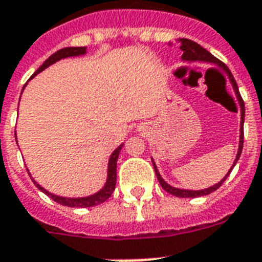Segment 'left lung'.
<instances>
[{
	"label": "left lung",
	"mask_w": 262,
	"mask_h": 262,
	"mask_svg": "<svg viewBox=\"0 0 262 262\" xmlns=\"http://www.w3.org/2000/svg\"><path fill=\"white\" fill-rule=\"evenodd\" d=\"M179 42L181 43L180 49L182 50V60H184V61H190V62H195V61H200V62L216 63V65H219L220 68H223V69L225 70L226 73H228V76H229V81H230V83H232L233 90H234V93H236L237 98H238L239 107H241V124H239V144H238V151H237L236 160H234V162H233V166L229 169V172L226 173L225 177H224V179L221 180L219 184H216V185H213V186H210V188H206V189H201V190H186V189L173 188V186H170L169 184H166V182L164 181V179L161 177V174L158 173V169H157V166H156L155 161L151 160V161H153V166H155V172H156V176H157L158 182H160V185L162 186V189H164V190H166V192L170 193V194L176 195V197H182V199H194V197H200V195L210 194L212 192L217 190L220 186L223 185V182L225 181L226 177L230 174L232 169L234 168V165H236L237 161H238L239 156H241V151H243V145H244V120H245V105H244V101H243V98H241V94H239V92H238V86H237L236 80L233 78L232 73H230V70L228 69V67H226L225 63L221 62L219 58H216V57L213 56V54H210L208 50L204 49L201 45H199V43L194 42V41H192V39L180 38Z\"/></svg>",
	"instance_id": "1"
}]
</instances>
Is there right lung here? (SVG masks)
I'll use <instances>...</instances> for the list:
<instances>
[{
  "instance_id": "right-lung-1",
  "label": "right lung",
  "mask_w": 262,
  "mask_h": 262,
  "mask_svg": "<svg viewBox=\"0 0 262 262\" xmlns=\"http://www.w3.org/2000/svg\"><path fill=\"white\" fill-rule=\"evenodd\" d=\"M85 53H86V48H85V46H78V48H63V49L57 50L54 54H52V56H50L49 58H48V60H46L45 62H43L42 65L36 70V72H34V74H33L32 77L37 76V74L41 73L42 70H45L46 68L53 65V63L57 62V61L62 60V58L82 56V54H85ZM15 141H17V136H15ZM122 146H124V144H121L120 146H118L113 153H112L111 158H109V164H107V179H106V182H105L104 188L101 189V190H98L97 193H94V194L88 195V197H77V199L61 197V195L53 194V193L48 192L46 189H43L42 186L38 185V184L33 180V177L32 180L33 182H34V185H36L41 192L48 194L50 199L54 200V201L58 202V204H61V205L63 206H70V208H90V206L100 205V204L105 202L109 197H111L114 188H116V180H117V160Z\"/></svg>"
}]
</instances>
